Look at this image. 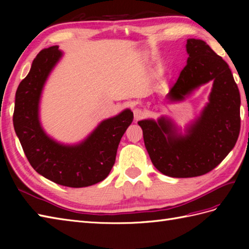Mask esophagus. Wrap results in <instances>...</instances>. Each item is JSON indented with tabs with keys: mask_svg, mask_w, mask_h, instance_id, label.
Masks as SVG:
<instances>
[{
	"mask_svg": "<svg viewBox=\"0 0 249 249\" xmlns=\"http://www.w3.org/2000/svg\"><path fill=\"white\" fill-rule=\"evenodd\" d=\"M144 115H145V112L142 109H139V108L134 109V116H135V120L136 121L142 119Z\"/></svg>",
	"mask_w": 249,
	"mask_h": 249,
	"instance_id": "esophagus-1",
	"label": "esophagus"
}]
</instances>
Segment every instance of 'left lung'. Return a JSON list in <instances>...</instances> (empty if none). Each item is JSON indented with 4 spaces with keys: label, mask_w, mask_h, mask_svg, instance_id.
Returning a JSON list of instances; mask_svg holds the SVG:
<instances>
[{
    "label": "left lung",
    "mask_w": 249,
    "mask_h": 249,
    "mask_svg": "<svg viewBox=\"0 0 249 249\" xmlns=\"http://www.w3.org/2000/svg\"><path fill=\"white\" fill-rule=\"evenodd\" d=\"M187 64L167 94V103L186 99L212 81L209 102L184 133L168 116L138 122L153 165L171 178L203 176L233 149L241 128V97L228 64L201 39L188 38Z\"/></svg>",
    "instance_id": "left-lung-1"
}]
</instances>
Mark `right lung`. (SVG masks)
<instances>
[{
	"instance_id": "obj_1",
	"label": "right lung",
	"mask_w": 249,
	"mask_h": 249,
	"mask_svg": "<svg viewBox=\"0 0 249 249\" xmlns=\"http://www.w3.org/2000/svg\"><path fill=\"white\" fill-rule=\"evenodd\" d=\"M63 52L53 46L41 50L16 92L14 127L31 166L40 176L67 187H87L102 182L112 169L116 151L134 113L124 109L106 119L87 138L64 144L46 133L39 119L45 84Z\"/></svg>"
}]
</instances>
